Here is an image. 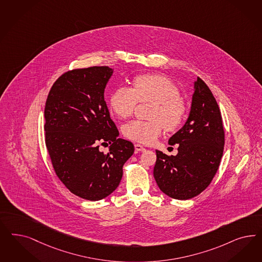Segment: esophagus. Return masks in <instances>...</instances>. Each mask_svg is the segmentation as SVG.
<instances>
[{
  "instance_id": "esophagus-1",
  "label": "esophagus",
  "mask_w": 262,
  "mask_h": 262,
  "mask_svg": "<svg viewBox=\"0 0 262 262\" xmlns=\"http://www.w3.org/2000/svg\"><path fill=\"white\" fill-rule=\"evenodd\" d=\"M135 149L136 151L140 152V151H144V146L142 145V144H135Z\"/></svg>"
}]
</instances>
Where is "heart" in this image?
<instances>
[{
	"mask_svg": "<svg viewBox=\"0 0 262 262\" xmlns=\"http://www.w3.org/2000/svg\"><path fill=\"white\" fill-rule=\"evenodd\" d=\"M155 102L151 121L133 120L123 127L127 139L141 144H151L163 132L178 129L183 122L186 105L178 85L167 77L144 74L136 77L132 88L119 86L111 96L112 111L118 118H130L139 102Z\"/></svg>",
	"mask_w": 262,
	"mask_h": 262,
	"instance_id": "b5f03b06",
	"label": "heart"
}]
</instances>
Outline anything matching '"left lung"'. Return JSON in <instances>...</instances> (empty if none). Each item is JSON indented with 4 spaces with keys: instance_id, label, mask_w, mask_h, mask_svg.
Here are the masks:
<instances>
[{
    "instance_id": "left-lung-1",
    "label": "left lung",
    "mask_w": 262,
    "mask_h": 262,
    "mask_svg": "<svg viewBox=\"0 0 262 262\" xmlns=\"http://www.w3.org/2000/svg\"><path fill=\"white\" fill-rule=\"evenodd\" d=\"M194 89L185 124L169 138V144H179L178 154L169 156L156 150L153 169L161 191L183 201L201 194L211 183L219 169L225 145L218 103L200 77Z\"/></svg>"
}]
</instances>
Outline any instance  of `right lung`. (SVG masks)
Masks as SVG:
<instances>
[{
    "label": "right lung",
    "instance_id": "obj_1",
    "mask_svg": "<svg viewBox=\"0 0 262 262\" xmlns=\"http://www.w3.org/2000/svg\"><path fill=\"white\" fill-rule=\"evenodd\" d=\"M108 67L73 69L54 83L48 94L45 144L56 174L72 194L100 201L112 194L122 178V167L134 145L118 139L104 91L113 75ZM111 144L110 152L99 145Z\"/></svg>",
    "mask_w": 262,
    "mask_h": 262
}]
</instances>
